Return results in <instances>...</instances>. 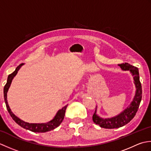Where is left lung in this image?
I'll list each match as a JSON object with an SVG mask.
<instances>
[{
	"mask_svg": "<svg viewBox=\"0 0 151 151\" xmlns=\"http://www.w3.org/2000/svg\"><path fill=\"white\" fill-rule=\"evenodd\" d=\"M121 68L124 70H130L134 76V84L136 88V92L133 101L131 102L127 109L122 111L121 113L112 118L103 119L96 114V110L93 115V121L96 124H98L101 128L104 129H117L124 126L129 123L136 115V112L138 110L141 101L142 97V84L139 81V70L136 67H134L128 63H123L119 64Z\"/></svg>",
	"mask_w": 151,
	"mask_h": 151,
	"instance_id": "1",
	"label": "left lung"
}]
</instances>
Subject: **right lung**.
Wrapping results in <instances>:
<instances>
[{
	"label": "right lung",
	"instance_id": "right-lung-1",
	"mask_svg": "<svg viewBox=\"0 0 151 151\" xmlns=\"http://www.w3.org/2000/svg\"><path fill=\"white\" fill-rule=\"evenodd\" d=\"M22 65H23V63L20 64V65L17 67V68L15 69V70L14 72H13L12 74H10V75H8L7 82H6V84L4 86V98L6 106V108H7L9 114L11 115V117H12L13 119L15 121V123H17L19 126L24 128L25 129L29 130L32 131V132H46L52 130H54V129H56V127H58L61 124V123L63 121L64 116H65V110L67 108V105L65 106L63 108H62L61 110H60L58 111L56 116L54 117L52 120L48 122L47 123H40H40L38 124L28 123H27V122H24L23 121L21 120L20 119H19L17 116H15V115L12 113L10 108L9 107L8 101H7V92L8 91L9 86H10L13 78H14V76L16 75V74L17 73V71Z\"/></svg>",
	"mask_w": 151,
	"mask_h": 151
}]
</instances>
